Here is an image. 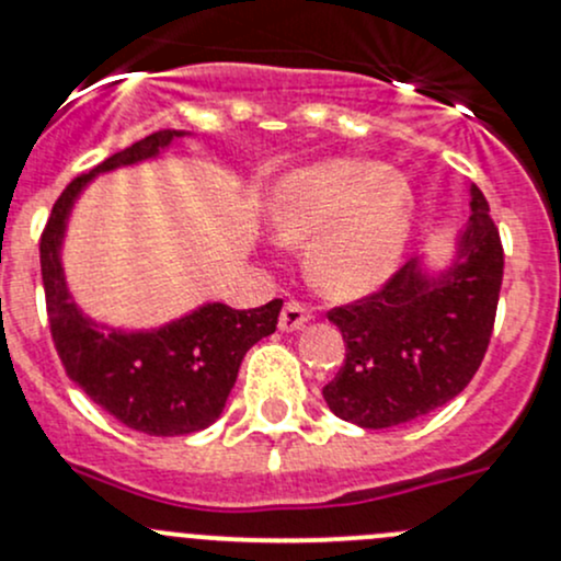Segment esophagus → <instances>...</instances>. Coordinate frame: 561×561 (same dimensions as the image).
I'll return each mask as SVG.
<instances>
[{
	"mask_svg": "<svg viewBox=\"0 0 561 561\" xmlns=\"http://www.w3.org/2000/svg\"><path fill=\"white\" fill-rule=\"evenodd\" d=\"M309 319H311V311L306 309L304 304H298V300H290V304H285V309L279 313V330L282 332L304 330L306 324H309Z\"/></svg>",
	"mask_w": 561,
	"mask_h": 561,
	"instance_id": "esophagus-1",
	"label": "esophagus"
}]
</instances>
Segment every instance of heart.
I'll return each mask as SVG.
<instances>
[{"instance_id":"obj_1","label":"heart","mask_w":561,"mask_h":561,"mask_svg":"<svg viewBox=\"0 0 561 561\" xmlns=\"http://www.w3.org/2000/svg\"><path fill=\"white\" fill-rule=\"evenodd\" d=\"M276 239L306 248L319 293L356 300L386 285L410 248L417 196L402 170L378 159L335 157L287 172L266 194Z\"/></svg>"}]
</instances>
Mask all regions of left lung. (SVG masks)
Returning <instances> with one entry per match:
<instances>
[{
  "instance_id": "8db88e82",
  "label": "left lung",
  "mask_w": 561,
  "mask_h": 561,
  "mask_svg": "<svg viewBox=\"0 0 561 561\" xmlns=\"http://www.w3.org/2000/svg\"><path fill=\"white\" fill-rule=\"evenodd\" d=\"M471 218L445 266L412 257L380 293L332 309L346 359L322 389L343 421L391 428L458 397L479 370L495 324L503 248L490 205L471 186Z\"/></svg>"
}]
</instances>
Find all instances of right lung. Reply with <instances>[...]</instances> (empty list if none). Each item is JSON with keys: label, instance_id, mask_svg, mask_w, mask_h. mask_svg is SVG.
<instances>
[{"label": "right lung", "instance_id": "1", "mask_svg": "<svg viewBox=\"0 0 561 561\" xmlns=\"http://www.w3.org/2000/svg\"><path fill=\"white\" fill-rule=\"evenodd\" d=\"M186 135L191 133H151L73 178L55 202L39 242L47 317L66 375L98 408L151 436L194 434L218 421L244 354L276 330L282 311L279 298L250 311L202 304L162 328L122 330L90 319L69 293L60 252L82 191L103 172L157 159Z\"/></svg>", "mask_w": 561, "mask_h": 561}]
</instances>
